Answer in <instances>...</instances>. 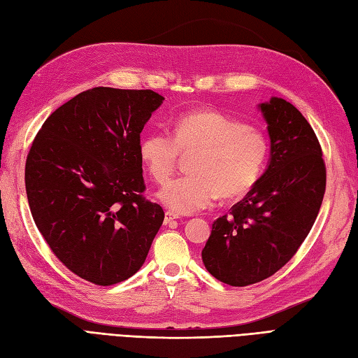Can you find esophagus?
Instances as JSON below:
<instances>
[{"instance_id": "esophagus-1", "label": "esophagus", "mask_w": 358, "mask_h": 358, "mask_svg": "<svg viewBox=\"0 0 358 358\" xmlns=\"http://www.w3.org/2000/svg\"><path fill=\"white\" fill-rule=\"evenodd\" d=\"M179 217L176 215V214H173V212H166V215H164V223H166V224H170L171 223V221H175V220H178Z\"/></svg>"}]
</instances>
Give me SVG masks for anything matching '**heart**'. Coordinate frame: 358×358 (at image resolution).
Returning <instances> with one entry per match:
<instances>
[{
    "mask_svg": "<svg viewBox=\"0 0 358 358\" xmlns=\"http://www.w3.org/2000/svg\"><path fill=\"white\" fill-rule=\"evenodd\" d=\"M189 175L169 182L158 199L175 214H192L221 199L245 196L262 175L268 158L266 135L214 110H197L173 122V138L150 132L140 143V158L152 179L164 183L175 171L179 153Z\"/></svg>",
    "mask_w": 358,
    "mask_h": 358,
    "instance_id": "b5f03b06",
    "label": "heart"
}]
</instances>
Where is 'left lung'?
I'll return each mask as SVG.
<instances>
[{"mask_svg": "<svg viewBox=\"0 0 358 358\" xmlns=\"http://www.w3.org/2000/svg\"><path fill=\"white\" fill-rule=\"evenodd\" d=\"M271 153L265 173L230 214L212 224L201 251L208 271L230 286H248L285 266L321 209L327 171L321 144L291 102L259 103Z\"/></svg>", "mask_w": 358, "mask_h": 358, "instance_id": "1", "label": "left lung"}]
</instances>
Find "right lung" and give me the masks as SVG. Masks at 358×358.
Returning <instances> with one entry per match:
<instances>
[{
	"mask_svg": "<svg viewBox=\"0 0 358 358\" xmlns=\"http://www.w3.org/2000/svg\"><path fill=\"white\" fill-rule=\"evenodd\" d=\"M164 98L94 87L46 119L28 152L25 189L34 223L73 274L110 286L138 271L164 221L146 189L140 134Z\"/></svg>",
	"mask_w": 358,
	"mask_h": 358,
	"instance_id": "add662e5",
	"label": "right lung"
}]
</instances>
